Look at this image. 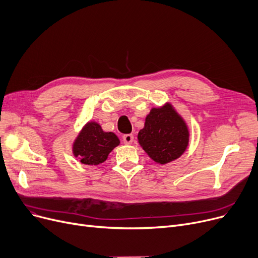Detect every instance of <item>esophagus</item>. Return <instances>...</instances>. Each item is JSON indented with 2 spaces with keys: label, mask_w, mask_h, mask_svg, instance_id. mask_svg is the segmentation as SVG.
<instances>
[{
  "label": "esophagus",
  "mask_w": 258,
  "mask_h": 258,
  "mask_svg": "<svg viewBox=\"0 0 258 258\" xmlns=\"http://www.w3.org/2000/svg\"><path fill=\"white\" fill-rule=\"evenodd\" d=\"M122 141H124L125 144L133 143V141H134L133 134H125V136H122Z\"/></svg>",
  "instance_id": "1"
}]
</instances>
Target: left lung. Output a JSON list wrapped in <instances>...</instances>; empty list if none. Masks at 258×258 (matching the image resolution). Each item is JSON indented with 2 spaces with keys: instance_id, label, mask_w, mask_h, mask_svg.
<instances>
[{
  "instance_id": "obj_1",
  "label": "left lung",
  "mask_w": 258,
  "mask_h": 258,
  "mask_svg": "<svg viewBox=\"0 0 258 258\" xmlns=\"http://www.w3.org/2000/svg\"><path fill=\"white\" fill-rule=\"evenodd\" d=\"M139 143L154 162L167 164L185 152L189 142L186 122L170 104L153 108L139 132Z\"/></svg>"
}]
</instances>
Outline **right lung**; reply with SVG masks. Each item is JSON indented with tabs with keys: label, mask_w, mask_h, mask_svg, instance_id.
I'll list each match as a JSON object with an SVG mask.
<instances>
[{
	"label": "right lung",
	"mask_w": 258,
	"mask_h": 258,
	"mask_svg": "<svg viewBox=\"0 0 258 258\" xmlns=\"http://www.w3.org/2000/svg\"><path fill=\"white\" fill-rule=\"evenodd\" d=\"M118 145L119 140L113 132H104L99 124L90 121L73 144V154L82 164L99 165L106 161L109 153Z\"/></svg>",
	"instance_id": "right-lung-1"
}]
</instances>
